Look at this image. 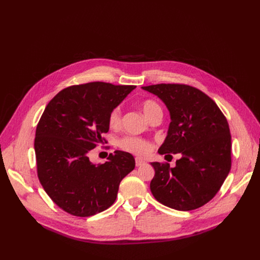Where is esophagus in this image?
Masks as SVG:
<instances>
[{
    "label": "esophagus",
    "instance_id": "obj_1",
    "mask_svg": "<svg viewBox=\"0 0 260 260\" xmlns=\"http://www.w3.org/2000/svg\"><path fill=\"white\" fill-rule=\"evenodd\" d=\"M144 162H145V160H143L142 158H139V157H137V158H136V166H137V167L142 166Z\"/></svg>",
    "mask_w": 260,
    "mask_h": 260
}]
</instances>
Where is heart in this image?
I'll return each mask as SVG.
<instances>
[{"mask_svg": "<svg viewBox=\"0 0 260 260\" xmlns=\"http://www.w3.org/2000/svg\"><path fill=\"white\" fill-rule=\"evenodd\" d=\"M143 113L145 116L150 119L152 116L156 114H161V108L160 106L153 100H147L144 101L141 105ZM110 126L112 127H117L121 123V109L120 107H115L114 109L111 110V112L109 114L108 118ZM119 146L122 148V149L132 152L137 155H144L148 151L150 150V144L147 141L140 139V138H135V137H126L123 138L122 140L119 141Z\"/></svg>", "mask_w": 260, "mask_h": 260, "instance_id": "b5f03b06", "label": "heart"}]
</instances>
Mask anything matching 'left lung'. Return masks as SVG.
Here are the masks:
<instances>
[{
	"instance_id": "obj_1",
	"label": "left lung",
	"mask_w": 260,
	"mask_h": 260,
	"mask_svg": "<svg viewBox=\"0 0 260 260\" xmlns=\"http://www.w3.org/2000/svg\"><path fill=\"white\" fill-rule=\"evenodd\" d=\"M157 95L170 111L171 122L159 154L180 153L176 167L151 162L155 175L150 189L160 204L190 211L210 202L232 167V137L228 120L216 103L185 84L142 87Z\"/></svg>"
}]
</instances>
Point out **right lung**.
<instances>
[{"label": "right lung", "instance_id": "add662e5", "mask_svg": "<svg viewBox=\"0 0 260 260\" xmlns=\"http://www.w3.org/2000/svg\"><path fill=\"white\" fill-rule=\"evenodd\" d=\"M135 85L90 82L60 90L36 129L37 173L49 198L67 213L88 217L113 205L121 180L135 169L132 154L116 150L105 164L88 153L109 131V114Z\"/></svg>", "mask_w": 260, "mask_h": 260}]
</instances>
